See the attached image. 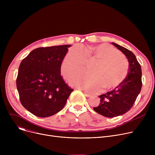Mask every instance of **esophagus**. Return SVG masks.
Masks as SVG:
<instances>
[{
    "mask_svg": "<svg viewBox=\"0 0 155 155\" xmlns=\"http://www.w3.org/2000/svg\"><path fill=\"white\" fill-rule=\"evenodd\" d=\"M84 95H85L87 97H91V94H87V93H86L85 92H84Z\"/></svg>",
    "mask_w": 155,
    "mask_h": 155,
    "instance_id": "esophagus-1",
    "label": "esophagus"
}]
</instances>
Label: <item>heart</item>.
I'll return each instance as SVG.
<instances>
[{"label":"heart","instance_id":"heart-1","mask_svg":"<svg viewBox=\"0 0 155 155\" xmlns=\"http://www.w3.org/2000/svg\"><path fill=\"white\" fill-rule=\"evenodd\" d=\"M97 60L88 70V74L77 73L68 78L73 87L88 92H96L102 87L109 89L116 87L126 77L128 64L124 57L107 45L91 46L83 49L73 46L64 57L61 72L64 77L82 70L87 63Z\"/></svg>","mask_w":155,"mask_h":155}]
</instances>
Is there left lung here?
Wrapping results in <instances>:
<instances>
[{
	"label": "left lung",
	"mask_w": 155,
	"mask_h": 155,
	"mask_svg": "<svg viewBox=\"0 0 155 155\" xmlns=\"http://www.w3.org/2000/svg\"><path fill=\"white\" fill-rule=\"evenodd\" d=\"M111 43L126 56L129 69L128 74L123 82L112 91L100 95L101 104L94 107L99 114L110 118L124 114L131 109L142 87L141 65L134 54L124 47Z\"/></svg>",
	"instance_id": "8db88e82"
}]
</instances>
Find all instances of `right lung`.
<instances>
[{"label": "right lung", "instance_id": "obj_1", "mask_svg": "<svg viewBox=\"0 0 155 155\" xmlns=\"http://www.w3.org/2000/svg\"><path fill=\"white\" fill-rule=\"evenodd\" d=\"M71 45L38 48L21 63L16 85L23 107L40 117L60 111L73 91L61 76V65Z\"/></svg>", "mask_w": 155, "mask_h": 155}]
</instances>
